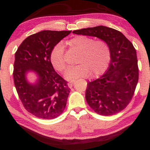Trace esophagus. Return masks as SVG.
Returning <instances> with one entry per match:
<instances>
[{"label":"esophagus","instance_id":"esophagus-1","mask_svg":"<svg viewBox=\"0 0 150 150\" xmlns=\"http://www.w3.org/2000/svg\"><path fill=\"white\" fill-rule=\"evenodd\" d=\"M73 84H74V81H71V82H69V83L68 84V87H69V88H71L73 87Z\"/></svg>","mask_w":150,"mask_h":150}]
</instances>
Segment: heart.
Listing matches in <instances>:
<instances>
[{"instance_id": "heart-1", "label": "heart", "mask_w": 150, "mask_h": 150, "mask_svg": "<svg viewBox=\"0 0 150 150\" xmlns=\"http://www.w3.org/2000/svg\"><path fill=\"white\" fill-rule=\"evenodd\" d=\"M69 45L80 52L77 66L69 67L64 73L68 81H74L80 77L100 75L106 71L111 58L110 49L103 40H95L93 38L79 35L69 40ZM64 47L61 43L53 47L50 53V60L53 68L60 72L66 67L64 59Z\"/></svg>"}]
</instances>
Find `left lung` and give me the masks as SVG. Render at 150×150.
I'll use <instances>...</instances> for the list:
<instances>
[{
    "label": "left lung",
    "instance_id": "8db88e82",
    "mask_svg": "<svg viewBox=\"0 0 150 150\" xmlns=\"http://www.w3.org/2000/svg\"><path fill=\"white\" fill-rule=\"evenodd\" d=\"M73 33L96 37L109 46L110 66L105 74L88 82L86 100L91 109L100 115L120 112L131 101L139 80L134 46L120 31L104 26L75 30Z\"/></svg>",
    "mask_w": 150,
    "mask_h": 150
}]
</instances>
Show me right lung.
<instances>
[{"label": "right lung", "mask_w": 150, "mask_h": 150, "mask_svg": "<svg viewBox=\"0 0 150 150\" xmlns=\"http://www.w3.org/2000/svg\"><path fill=\"white\" fill-rule=\"evenodd\" d=\"M71 31L44 30L24 40L15 54L14 84L28 112L43 119H55L64 110L70 88L50 63L53 47ZM35 72L36 83L27 82L28 72Z\"/></svg>", "instance_id": "right-lung-1"}]
</instances>
